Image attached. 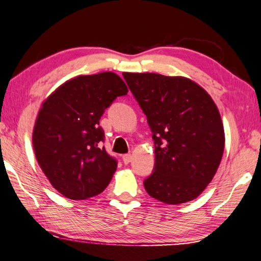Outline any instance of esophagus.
<instances>
[{
    "instance_id": "obj_1",
    "label": "esophagus",
    "mask_w": 261,
    "mask_h": 261,
    "mask_svg": "<svg viewBox=\"0 0 261 261\" xmlns=\"http://www.w3.org/2000/svg\"><path fill=\"white\" fill-rule=\"evenodd\" d=\"M122 160H123V163H124V164H127V163H130V162H131L132 156H131V154H124V155L122 156Z\"/></svg>"
}]
</instances>
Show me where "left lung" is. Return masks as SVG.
<instances>
[{
    "label": "left lung",
    "mask_w": 261,
    "mask_h": 261,
    "mask_svg": "<svg viewBox=\"0 0 261 261\" xmlns=\"http://www.w3.org/2000/svg\"><path fill=\"white\" fill-rule=\"evenodd\" d=\"M123 77L153 132L155 164L144 180L146 192L167 204L194 200L210 184L224 153V126L215 101L186 77L155 73H123Z\"/></svg>",
    "instance_id": "8db88e82"
}]
</instances>
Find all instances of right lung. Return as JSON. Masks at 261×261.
<instances>
[{"label":"right lung","mask_w":261,"mask_h":261,"mask_svg":"<svg viewBox=\"0 0 261 261\" xmlns=\"http://www.w3.org/2000/svg\"><path fill=\"white\" fill-rule=\"evenodd\" d=\"M123 80L112 72L69 80L43 102L33 131V147L42 171L57 191L70 200L103 192L117 161L101 143L99 125L106 108L125 96Z\"/></svg>","instance_id":"1"}]
</instances>
